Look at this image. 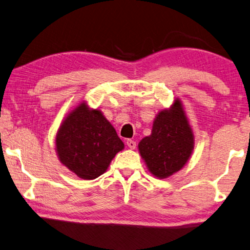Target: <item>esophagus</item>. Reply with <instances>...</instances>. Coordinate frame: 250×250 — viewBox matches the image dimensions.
Returning a JSON list of instances; mask_svg holds the SVG:
<instances>
[{
	"instance_id": "1",
	"label": "esophagus",
	"mask_w": 250,
	"mask_h": 250,
	"mask_svg": "<svg viewBox=\"0 0 250 250\" xmlns=\"http://www.w3.org/2000/svg\"><path fill=\"white\" fill-rule=\"evenodd\" d=\"M126 146H128L130 149H134V148H136L137 144H136V141H133L131 139H128V140H126Z\"/></svg>"
}]
</instances>
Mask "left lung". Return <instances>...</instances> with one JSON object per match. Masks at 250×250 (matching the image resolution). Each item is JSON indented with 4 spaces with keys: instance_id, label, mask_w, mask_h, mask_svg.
I'll use <instances>...</instances> for the list:
<instances>
[{
    "instance_id": "1",
    "label": "left lung",
    "mask_w": 250,
    "mask_h": 250,
    "mask_svg": "<svg viewBox=\"0 0 250 250\" xmlns=\"http://www.w3.org/2000/svg\"><path fill=\"white\" fill-rule=\"evenodd\" d=\"M195 137L179 99L154 119L151 134L138 148L149 171L165 179L184 168L191 156Z\"/></svg>"
}]
</instances>
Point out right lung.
I'll return each instance as SVG.
<instances>
[{
    "label": "right lung",
    "instance_id": "obj_1",
    "mask_svg": "<svg viewBox=\"0 0 250 250\" xmlns=\"http://www.w3.org/2000/svg\"><path fill=\"white\" fill-rule=\"evenodd\" d=\"M124 148V142L104 113L89 108L85 101L68 113L55 136L59 160L84 180L104 173Z\"/></svg>",
    "mask_w": 250,
    "mask_h": 250
}]
</instances>
